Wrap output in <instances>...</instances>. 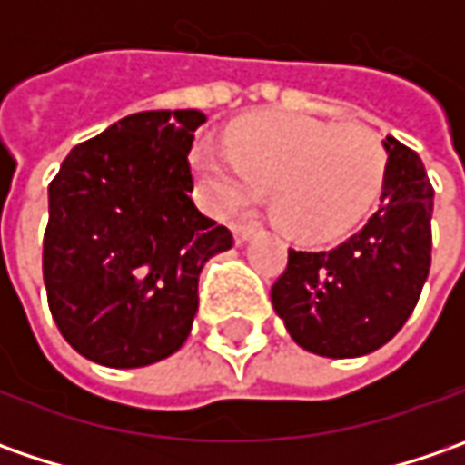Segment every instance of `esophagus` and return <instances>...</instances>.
I'll return each mask as SVG.
<instances>
[{
    "label": "esophagus",
    "mask_w": 465,
    "mask_h": 465,
    "mask_svg": "<svg viewBox=\"0 0 465 465\" xmlns=\"http://www.w3.org/2000/svg\"><path fill=\"white\" fill-rule=\"evenodd\" d=\"M253 224H242V223H235L232 224V235H235V242H245L253 238Z\"/></svg>",
    "instance_id": "esophagus-1"
}]
</instances>
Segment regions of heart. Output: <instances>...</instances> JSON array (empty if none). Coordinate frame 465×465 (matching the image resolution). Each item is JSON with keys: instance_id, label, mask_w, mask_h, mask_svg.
Wrapping results in <instances>:
<instances>
[{"instance_id": "b5f03b06", "label": "heart", "mask_w": 465, "mask_h": 465, "mask_svg": "<svg viewBox=\"0 0 465 465\" xmlns=\"http://www.w3.org/2000/svg\"><path fill=\"white\" fill-rule=\"evenodd\" d=\"M385 160L381 136L362 124L284 114L253 118L227 147L206 142L193 154L212 209H242L272 186L277 224L308 242L341 238L365 217L383 188Z\"/></svg>"}]
</instances>
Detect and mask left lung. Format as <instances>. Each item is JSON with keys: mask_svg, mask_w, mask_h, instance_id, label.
I'll use <instances>...</instances> for the list:
<instances>
[{"mask_svg": "<svg viewBox=\"0 0 465 465\" xmlns=\"http://www.w3.org/2000/svg\"><path fill=\"white\" fill-rule=\"evenodd\" d=\"M383 193L360 232L331 251H292L272 287L279 318L302 349L362 357L388 344L421 295L432 261V199L420 154L383 142Z\"/></svg>", "mask_w": 465, "mask_h": 465, "instance_id": "8db88e82", "label": "left lung"}]
</instances>
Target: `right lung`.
I'll use <instances>...</instances> for the list:
<instances>
[{"instance_id": "obj_1", "label": "right lung", "mask_w": 465, "mask_h": 465, "mask_svg": "<svg viewBox=\"0 0 465 465\" xmlns=\"http://www.w3.org/2000/svg\"><path fill=\"white\" fill-rule=\"evenodd\" d=\"M202 111H142L66 154L48 186L44 282L62 336L105 367L183 347L199 274L232 232L193 199L188 153Z\"/></svg>"}]
</instances>
